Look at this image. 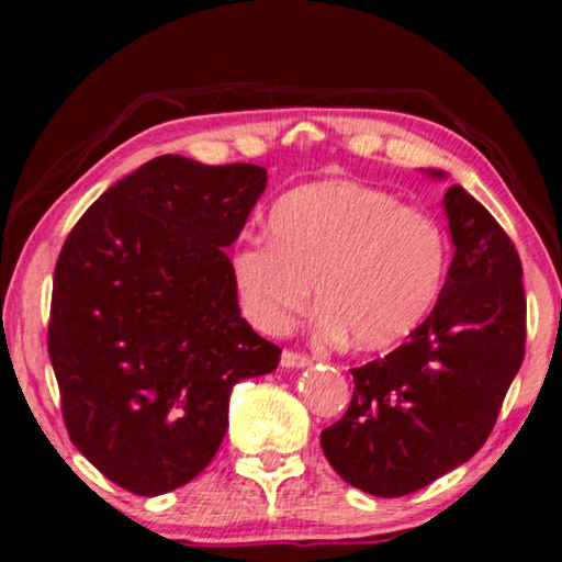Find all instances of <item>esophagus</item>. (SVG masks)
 Instances as JSON below:
<instances>
[{"label":"esophagus","mask_w":562,"mask_h":562,"mask_svg":"<svg viewBox=\"0 0 562 562\" xmlns=\"http://www.w3.org/2000/svg\"><path fill=\"white\" fill-rule=\"evenodd\" d=\"M281 366L283 368H306L312 366V360L302 356V352H291V350H283L281 352Z\"/></svg>","instance_id":"34e87169"}]
</instances>
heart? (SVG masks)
<instances>
[{
    "instance_id": "b5f03b06",
    "label": "heart",
    "mask_w": 562,
    "mask_h": 562,
    "mask_svg": "<svg viewBox=\"0 0 562 562\" xmlns=\"http://www.w3.org/2000/svg\"><path fill=\"white\" fill-rule=\"evenodd\" d=\"M448 240L429 214L389 191L333 179L281 196L268 240H240L229 276L243 312L281 333L310 302L325 340L386 350L417 329L440 296Z\"/></svg>"
}]
</instances>
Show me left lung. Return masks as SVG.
<instances>
[{
  "label": "left lung",
  "instance_id": "8db88e82",
  "mask_svg": "<svg viewBox=\"0 0 562 562\" xmlns=\"http://www.w3.org/2000/svg\"><path fill=\"white\" fill-rule=\"evenodd\" d=\"M448 179L440 168H425ZM452 263L429 317L386 358L352 368V398L322 432L337 475L394 498L463 465L488 440L525 358L527 302L509 235L479 199L445 191Z\"/></svg>",
  "mask_w": 562,
  "mask_h": 562
}]
</instances>
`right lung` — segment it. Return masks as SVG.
Listing matches in <instances>:
<instances>
[{
    "label": "right lung",
    "instance_id": "add662e5",
    "mask_svg": "<svg viewBox=\"0 0 562 562\" xmlns=\"http://www.w3.org/2000/svg\"><path fill=\"white\" fill-rule=\"evenodd\" d=\"M266 183L252 164L158 156L106 189L60 250L48 352L68 437L137 496L202 473L229 391L279 366L243 319L225 252Z\"/></svg>",
    "mask_w": 562,
    "mask_h": 562
}]
</instances>
